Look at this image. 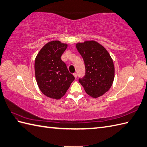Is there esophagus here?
Masks as SVG:
<instances>
[{
  "label": "esophagus",
  "instance_id": "34e87169",
  "mask_svg": "<svg viewBox=\"0 0 147 147\" xmlns=\"http://www.w3.org/2000/svg\"><path fill=\"white\" fill-rule=\"evenodd\" d=\"M73 75H74V78H77V77H78V74H77V73H74V74H73Z\"/></svg>",
  "mask_w": 147,
  "mask_h": 147
}]
</instances>
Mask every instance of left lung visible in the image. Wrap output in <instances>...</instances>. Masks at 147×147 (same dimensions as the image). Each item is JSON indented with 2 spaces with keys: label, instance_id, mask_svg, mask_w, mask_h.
Segmentation results:
<instances>
[{
  "label": "left lung",
  "instance_id": "left-lung-1",
  "mask_svg": "<svg viewBox=\"0 0 147 147\" xmlns=\"http://www.w3.org/2000/svg\"><path fill=\"white\" fill-rule=\"evenodd\" d=\"M83 58L86 73L79 82L86 93L93 98L100 97L111 88L115 78L111 57L105 47L94 40L76 44Z\"/></svg>",
  "mask_w": 147,
  "mask_h": 147
}]
</instances>
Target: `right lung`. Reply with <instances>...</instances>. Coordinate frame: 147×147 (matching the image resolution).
<instances>
[{
  "label": "right lung",
  "instance_id": "add662e5",
  "mask_svg": "<svg viewBox=\"0 0 147 147\" xmlns=\"http://www.w3.org/2000/svg\"><path fill=\"white\" fill-rule=\"evenodd\" d=\"M67 46L59 40L49 42L40 50L35 60V75L40 90L56 100L65 94L74 80L61 58Z\"/></svg>",
  "mask_w": 147,
  "mask_h": 147
}]
</instances>
